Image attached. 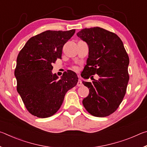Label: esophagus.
<instances>
[{"mask_svg":"<svg viewBox=\"0 0 147 147\" xmlns=\"http://www.w3.org/2000/svg\"><path fill=\"white\" fill-rule=\"evenodd\" d=\"M83 86V84H82V83L81 80H78V83H77V86L80 87V86Z\"/></svg>","mask_w":147,"mask_h":147,"instance_id":"1","label":"esophagus"}]
</instances>
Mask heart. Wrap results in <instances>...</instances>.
I'll list each match as a JSON object with an SVG mask.
<instances>
[{"label": "heart", "mask_w": 147, "mask_h": 147, "mask_svg": "<svg viewBox=\"0 0 147 147\" xmlns=\"http://www.w3.org/2000/svg\"><path fill=\"white\" fill-rule=\"evenodd\" d=\"M73 70H74V71H78V68H77L76 67H73Z\"/></svg>", "instance_id": "1"}]
</instances>
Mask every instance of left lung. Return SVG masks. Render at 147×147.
Listing matches in <instances>:
<instances>
[{
	"label": "left lung",
	"mask_w": 147,
	"mask_h": 147,
	"mask_svg": "<svg viewBox=\"0 0 147 147\" xmlns=\"http://www.w3.org/2000/svg\"><path fill=\"white\" fill-rule=\"evenodd\" d=\"M77 36L89 46L87 64L81 76L86 79L95 74L99 76L98 80L82 82L89 89L83 105L94 117L109 116L119 108L126 94L128 55L117 35L100 27L82 29Z\"/></svg>",
	"instance_id": "1"
}]
</instances>
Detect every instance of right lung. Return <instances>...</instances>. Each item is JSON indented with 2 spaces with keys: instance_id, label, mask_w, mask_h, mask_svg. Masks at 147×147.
Here are the masks:
<instances>
[{
  "instance_id": "1",
  "label": "right lung",
  "mask_w": 147,
  "mask_h": 147,
  "mask_svg": "<svg viewBox=\"0 0 147 147\" xmlns=\"http://www.w3.org/2000/svg\"><path fill=\"white\" fill-rule=\"evenodd\" d=\"M74 33V29L47 30L32 37L19 52L15 69L17 91L32 115L39 118L53 115L67 92L78 82L73 71L65 72L59 80L52 73V64L61 59L63 47Z\"/></svg>"
}]
</instances>
